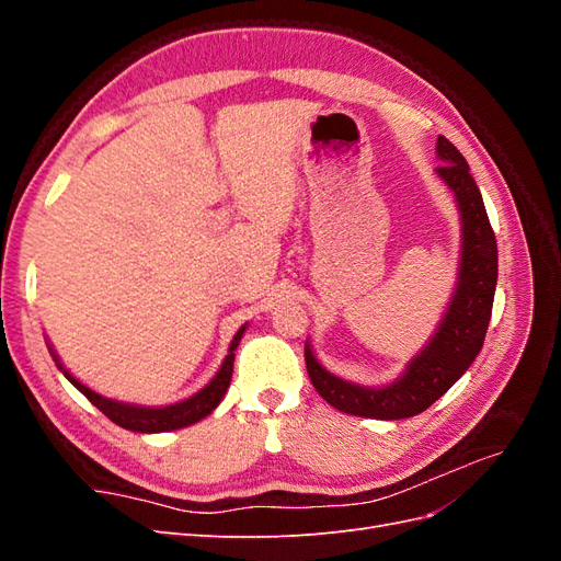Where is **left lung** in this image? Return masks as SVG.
I'll use <instances>...</instances> for the list:
<instances>
[{"label": "left lung", "mask_w": 561, "mask_h": 561, "mask_svg": "<svg viewBox=\"0 0 561 561\" xmlns=\"http://www.w3.org/2000/svg\"><path fill=\"white\" fill-rule=\"evenodd\" d=\"M437 157L445 163L435 173L447 182L461 213L463 245L456 293L428 346L407 365L400 379L388 386L369 388L330 375L307 344L304 360L313 388L322 400L344 414L393 421L426 412L461 379L482 351L499 278L496 236L489 225L484 201L470 175L468 161L445 135L437 138Z\"/></svg>", "instance_id": "left-lung-1"}]
</instances>
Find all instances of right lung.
Returning <instances> with one entry per match:
<instances>
[{
	"label": "right lung",
	"mask_w": 561,
	"mask_h": 561,
	"mask_svg": "<svg viewBox=\"0 0 561 561\" xmlns=\"http://www.w3.org/2000/svg\"><path fill=\"white\" fill-rule=\"evenodd\" d=\"M243 332H245V325L233 334L229 355L225 358L222 367H219L215 379L206 388H201L198 393L192 398H186L175 404H168V407H138V404H126V402H116V400L98 396L95 390L77 381L70 371H67L58 363L54 348H50V355H54L56 365L62 369V375L75 383V388H79L81 393L87 396L100 412L116 423V426H122L126 431H135V433H165V431H178L184 426H192V423L206 419L215 410V407L222 402L227 388H229V381H231V371H233V351H236V346H239Z\"/></svg>",
	"instance_id": "right-lung-1"
}]
</instances>
